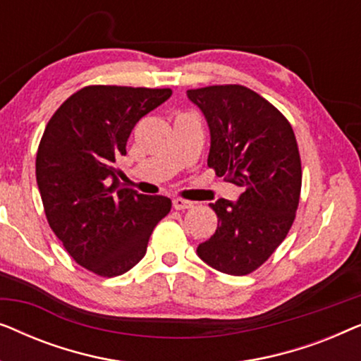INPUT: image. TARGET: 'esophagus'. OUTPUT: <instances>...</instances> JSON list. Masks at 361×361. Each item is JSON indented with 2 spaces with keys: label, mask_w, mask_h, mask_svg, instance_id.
I'll return each mask as SVG.
<instances>
[{
  "label": "esophagus",
  "mask_w": 361,
  "mask_h": 361,
  "mask_svg": "<svg viewBox=\"0 0 361 361\" xmlns=\"http://www.w3.org/2000/svg\"><path fill=\"white\" fill-rule=\"evenodd\" d=\"M172 207H174L176 210H185V209H190V207H194V204L184 199H174L172 200Z\"/></svg>",
  "instance_id": "obj_1"
}]
</instances>
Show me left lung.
<instances>
[{"label": "left lung", "mask_w": 361, "mask_h": 361, "mask_svg": "<svg viewBox=\"0 0 361 361\" xmlns=\"http://www.w3.org/2000/svg\"><path fill=\"white\" fill-rule=\"evenodd\" d=\"M187 97L209 123L207 164L241 187L236 202L210 204L219 226L197 255L220 273L250 274L283 243L295 219L302 169L293 126L243 85L194 88Z\"/></svg>", "instance_id": "obj_1"}]
</instances>
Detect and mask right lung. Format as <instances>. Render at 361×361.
I'll use <instances>...</instances> for the list:
<instances>
[{"instance_id":"obj_1","label":"right lung","mask_w":361,"mask_h":361,"mask_svg":"<svg viewBox=\"0 0 361 361\" xmlns=\"http://www.w3.org/2000/svg\"><path fill=\"white\" fill-rule=\"evenodd\" d=\"M171 88L88 85L49 120L39 142L36 179L49 226L67 253L103 278L130 271L146 255L171 199L120 187L116 161L142 116Z\"/></svg>"}]
</instances>
